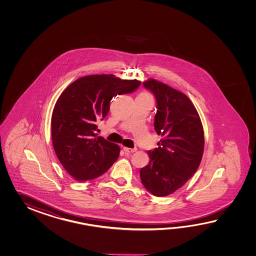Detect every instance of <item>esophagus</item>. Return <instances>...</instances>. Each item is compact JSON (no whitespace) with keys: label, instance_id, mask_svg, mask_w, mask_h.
<instances>
[{"label":"esophagus","instance_id":"obj_1","mask_svg":"<svg viewBox=\"0 0 256 256\" xmlns=\"http://www.w3.org/2000/svg\"><path fill=\"white\" fill-rule=\"evenodd\" d=\"M124 152H128V154H130V152H136V148H128V147H124Z\"/></svg>","mask_w":256,"mask_h":256}]
</instances>
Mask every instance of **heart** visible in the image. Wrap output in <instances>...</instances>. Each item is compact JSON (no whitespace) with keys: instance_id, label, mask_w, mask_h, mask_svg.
I'll use <instances>...</instances> for the list:
<instances>
[{"instance_id":"heart-1","label":"heart","mask_w":256,"mask_h":256,"mask_svg":"<svg viewBox=\"0 0 256 256\" xmlns=\"http://www.w3.org/2000/svg\"><path fill=\"white\" fill-rule=\"evenodd\" d=\"M142 94H146V93H142Z\"/></svg>"}]
</instances>
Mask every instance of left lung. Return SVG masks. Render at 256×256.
Wrapping results in <instances>:
<instances>
[{
	"label": "left lung",
	"mask_w": 256,
	"mask_h": 256,
	"mask_svg": "<svg viewBox=\"0 0 256 256\" xmlns=\"http://www.w3.org/2000/svg\"><path fill=\"white\" fill-rule=\"evenodd\" d=\"M156 98L154 130L162 136L150 161L140 170L142 183L156 196L180 188L198 168L204 150V132L190 100L166 84L150 78L142 82Z\"/></svg>",
	"instance_id": "left-lung-1"
}]
</instances>
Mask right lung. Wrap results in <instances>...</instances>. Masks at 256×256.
Here are the masks:
<instances>
[{"label": "right lung", "instance_id": "1", "mask_svg": "<svg viewBox=\"0 0 256 256\" xmlns=\"http://www.w3.org/2000/svg\"><path fill=\"white\" fill-rule=\"evenodd\" d=\"M141 82L114 75H90L72 82L54 104L51 136L63 168L78 181L104 174L120 154V147L98 136L96 122L108 114L112 98L134 92Z\"/></svg>", "mask_w": 256, "mask_h": 256}]
</instances>
